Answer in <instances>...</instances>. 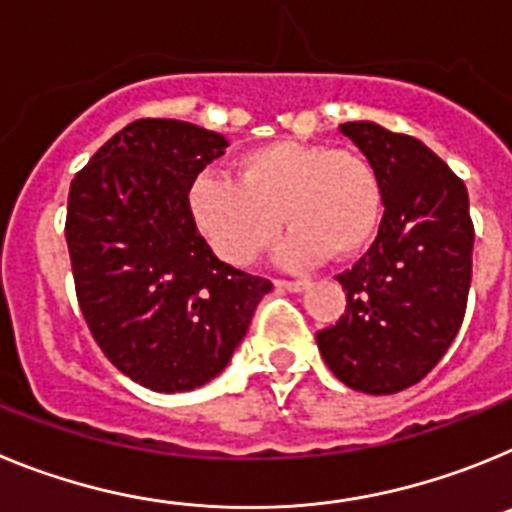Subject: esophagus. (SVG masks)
Listing matches in <instances>:
<instances>
[{
  "mask_svg": "<svg viewBox=\"0 0 512 512\" xmlns=\"http://www.w3.org/2000/svg\"><path fill=\"white\" fill-rule=\"evenodd\" d=\"M277 289H287V292H302L307 287V282H287V279H277Z\"/></svg>",
  "mask_w": 512,
  "mask_h": 512,
  "instance_id": "34e87169",
  "label": "esophagus"
}]
</instances>
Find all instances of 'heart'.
<instances>
[{"label": "heart", "mask_w": 512, "mask_h": 512, "mask_svg": "<svg viewBox=\"0 0 512 512\" xmlns=\"http://www.w3.org/2000/svg\"><path fill=\"white\" fill-rule=\"evenodd\" d=\"M189 215L212 251L246 266L292 225L279 246L287 266L351 259L364 251L382 223V184L356 151L320 143L274 140L235 161V179L205 171L187 194Z\"/></svg>", "instance_id": "b5f03b06"}]
</instances>
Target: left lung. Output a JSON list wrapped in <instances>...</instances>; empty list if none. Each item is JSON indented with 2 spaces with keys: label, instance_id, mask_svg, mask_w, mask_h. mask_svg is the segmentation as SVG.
Returning a JSON list of instances; mask_svg holds the SVG:
<instances>
[{
  "label": "left lung",
  "instance_id": "1",
  "mask_svg": "<svg viewBox=\"0 0 512 512\" xmlns=\"http://www.w3.org/2000/svg\"><path fill=\"white\" fill-rule=\"evenodd\" d=\"M341 133L377 171L384 217L364 259L336 277L346 315L315 338L346 387L395 395L431 372L464 320L474 246L469 194L418 138L369 120L343 122Z\"/></svg>",
  "mask_w": 512,
  "mask_h": 512
}]
</instances>
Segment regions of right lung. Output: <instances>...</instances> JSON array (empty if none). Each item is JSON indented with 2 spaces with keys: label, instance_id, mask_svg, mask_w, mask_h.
<instances>
[{
  "label": "right lung",
  "instance_id": "1",
  "mask_svg": "<svg viewBox=\"0 0 512 512\" xmlns=\"http://www.w3.org/2000/svg\"><path fill=\"white\" fill-rule=\"evenodd\" d=\"M225 135L184 120L130 122L76 174L66 243L94 341L125 377L189 392L223 372L269 279L217 259L187 194Z\"/></svg>",
  "mask_w": 512,
  "mask_h": 512
}]
</instances>
